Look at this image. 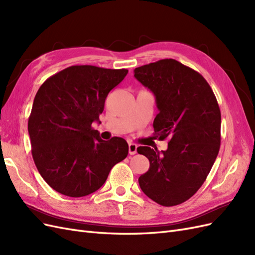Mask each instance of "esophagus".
<instances>
[{"label": "esophagus", "instance_id": "esophagus-1", "mask_svg": "<svg viewBox=\"0 0 255 255\" xmlns=\"http://www.w3.org/2000/svg\"><path fill=\"white\" fill-rule=\"evenodd\" d=\"M128 153L130 155H134V154L137 153V144L133 143V142H129L128 143Z\"/></svg>", "mask_w": 255, "mask_h": 255}]
</instances>
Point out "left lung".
Masks as SVG:
<instances>
[{
	"instance_id": "8db88e82",
	"label": "left lung",
	"mask_w": 255,
	"mask_h": 255,
	"mask_svg": "<svg viewBox=\"0 0 255 255\" xmlns=\"http://www.w3.org/2000/svg\"><path fill=\"white\" fill-rule=\"evenodd\" d=\"M134 76L155 96L153 122L168 149L139 146L150 161L138 182L144 195L163 206L179 205L194 196L210 173L220 149L221 114L203 76L175 59L138 67Z\"/></svg>"
}]
</instances>
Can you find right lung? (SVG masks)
Returning a JSON list of instances; mask_svg holds the SVG:
<instances>
[{
	"mask_svg": "<svg viewBox=\"0 0 255 255\" xmlns=\"http://www.w3.org/2000/svg\"><path fill=\"white\" fill-rule=\"evenodd\" d=\"M128 72L71 66L52 75L37 91L28 118L32 155L43 180L59 194L73 198L92 194L128 156L123 138L105 141L91 127L104 111L107 95Z\"/></svg>",
	"mask_w": 255,
	"mask_h": 255,
	"instance_id": "1",
	"label": "right lung"
}]
</instances>
